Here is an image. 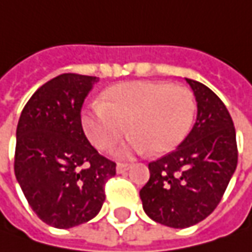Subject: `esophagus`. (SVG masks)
Instances as JSON below:
<instances>
[{"instance_id": "34e87169", "label": "esophagus", "mask_w": 252, "mask_h": 252, "mask_svg": "<svg viewBox=\"0 0 252 252\" xmlns=\"http://www.w3.org/2000/svg\"><path fill=\"white\" fill-rule=\"evenodd\" d=\"M131 164H127V162H118V165H116V171L122 174V172H126L127 169L130 168Z\"/></svg>"}]
</instances>
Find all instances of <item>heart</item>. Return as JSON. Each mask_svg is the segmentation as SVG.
Masks as SVG:
<instances>
[{
    "instance_id": "heart-1",
    "label": "heart",
    "mask_w": 252,
    "mask_h": 252,
    "mask_svg": "<svg viewBox=\"0 0 252 252\" xmlns=\"http://www.w3.org/2000/svg\"><path fill=\"white\" fill-rule=\"evenodd\" d=\"M198 103L187 87L167 81H131L113 85L81 116L88 140L101 151L113 149L131 133L123 153L150 151L153 156L174 150L188 136Z\"/></svg>"
}]
</instances>
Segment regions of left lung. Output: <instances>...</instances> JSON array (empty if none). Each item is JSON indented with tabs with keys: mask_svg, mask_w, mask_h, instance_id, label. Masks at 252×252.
<instances>
[{
	"mask_svg": "<svg viewBox=\"0 0 252 252\" xmlns=\"http://www.w3.org/2000/svg\"><path fill=\"white\" fill-rule=\"evenodd\" d=\"M198 102V118L178 149L149 164L140 189L143 209L154 221L190 227L218 208L237 167L236 129L226 105L202 83L187 78Z\"/></svg>",
	"mask_w": 252,
	"mask_h": 252,
	"instance_id": "obj_1",
	"label": "left lung"
}]
</instances>
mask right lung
Wrapping results in <instances>:
<instances>
[{"instance_id":"obj_1","label":"right lung","mask_w":252,"mask_h":252,"mask_svg":"<svg viewBox=\"0 0 252 252\" xmlns=\"http://www.w3.org/2000/svg\"><path fill=\"white\" fill-rule=\"evenodd\" d=\"M96 77L67 73L31 96L16 127L15 177L37 218L56 228L94 219L116 162L85 137L81 108Z\"/></svg>"}]
</instances>
